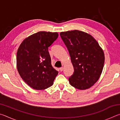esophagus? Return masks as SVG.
<instances>
[{"instance_id":"34e87169","label":"esophagus","mask_w":120,"mask_h":120,"mask_svg":"<svg viewBox=\"0 0 120 120\" xmlns=\"http://www.w3.org/2000/svg\"><path fill=\"white\" fill-rule=\"evenodd\" d=\"M60 70L61 71H62L64 70V67H61V68H60Z\"/></svg>"}]
</instances>
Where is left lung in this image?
Returning <instances> with one entry per match:
<instances>
[{
	"mask_svg": "<svg viewBox=\"0 0 120 120\" xmlns=\"http://www.w3.org/2000/svg\"><path fill=\"white\" fill-rule=\"evenodd\" d=\"M61 38L69 52L74 73L69 82L72 86L85 90L99 79L104 67V51L93 36L83 31L62 32Z\"/></svg>",
	"mask_w": 120,
	"mask_h": 120,
	"instance_id": "8db88e82",
	"label": "left lung"
}]
</instances>
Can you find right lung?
<instances>
[{
  "instance_id": "1",
  "label": "right lung",
  "mask_w": 120,
  "mask_h": 120,
  "mask_svg": "<svg viewBox=\"0 0 120 120\" xmlns=\"http://www.w3.org/2000/svg\"><path fill=\"white\" fill-rule=\"evenodd\" d=\"M57 32L41 31L26 38L17 52L16 66L21 78L36 90L51 86L58 71L53 68L48 47L58 37Z\"/></svg>"
}]
</instances>
